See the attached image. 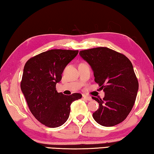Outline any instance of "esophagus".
Listing matches in <instances>:
<instances>
[{
	"label": "esophagus",
	"mask_w": 154,
	"mask_h": 154,
	"mask_svg": "<svg viewBox=\"0 0 154 154\" xmlns=\"http://www.w3.org/2000/svg\"><path fill=\"white\" fill-rule=\"evenodd\" d=\"M82 97L85 98V99H86L87 100H88V101H91L92 100V98H91V97H90V96H88V95H82Z\"/></svg>",
	"instance_id": "1"
}]
</instances>
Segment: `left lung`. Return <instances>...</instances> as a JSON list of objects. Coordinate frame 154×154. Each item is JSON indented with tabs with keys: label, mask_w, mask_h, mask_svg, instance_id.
<instances>
[{
	"label": "left lung",
	"mask_w": 154,
	"mask_h": 154,
	"mask_svg": "<svg viewBox=\"0 0 154 154\" xmlns=\"http://www.w3.org/2000/svg\"><path fill=\"white\" fill-rule=\"evenodd\" d=\"M79 54L91 67L95 82L105 93L103 99L92 97L99 103L93 117L103 126L119 124L132 110L138 90L132 63L124 54L106 47L81 50Z\"/></svg>",
	"instance_id": "8db88e82"
}]
</instances>
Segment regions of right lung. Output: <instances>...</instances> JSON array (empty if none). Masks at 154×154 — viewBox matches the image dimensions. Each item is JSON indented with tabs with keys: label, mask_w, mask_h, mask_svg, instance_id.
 I'll return each instance as SVG.
<instances>
[{
	"label": "right lung",
	"mask_w": 154,
	"mask_h": 154,
	"mask_svg": "<svg viewBox=\"0 0 154 154\" xmlns=\"http://www.w3.org/2000/svg\"><path fill=\"white\" fill-rule=\"evenodd\" d=\"M78 53L79 50H48L31 58L24 65L21 90L32 115L47 127L63 124L69 116L70 105L82 97L79 93L65 95L56 90L65 67Z\"/></svg>",
	"instance_id": "right-lung-1"
}]
</instances>
